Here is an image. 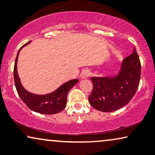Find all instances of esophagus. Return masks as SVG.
Instances as JSON below:
<instances>
[{"label":"esophagus","instance_id":"obj_1","mask_svg":"<svg viewBox=\"0 0 155 155\" xmlns=\"http://www.w3.org/2000/svg\"><path fill=\"white\" fill-rule=\"evenodd\" d=\"M90 76V71L88 70H83L80 75L82 78H87Z\"/></svg>","mask_w":155,"mask_h":155}]
</instances>
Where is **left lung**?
Returning a JSON list of instances; mask_svg holds the SVG:
<instances>
[{
	"label": "left lung",
	"instance_id": "left-lung-1",
	"mask_svg": "<svg viewBox=\"0 0 155 155\" xmlns=\"http://www.w3.org/2000/svg\"><path fill=\"white\" fill-rule=\"evenodd\" d=\"M141 75V63L134 48L133 53L123 60L117 77L92 78V91L88 97L95 109L110 112L117 110L130 102L138 89Z\"/></svg>",
	"mask_w": 155,
	"mask_h": 155
}]
</instances>
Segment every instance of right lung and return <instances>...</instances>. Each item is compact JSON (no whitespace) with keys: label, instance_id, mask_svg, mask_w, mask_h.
<instances>
[{"label":"right lung","instance_id":"add662e5","mask_svg":"<svg viewBox=\"0 0 155 155\" xmlns=\"http://www.w3.org/2000/svg\"><path fill=\"white\" fill-rule=\"evenodd\" d=\"M30 43L31 41L28 42L27 43L22 46L19 49L17 56H16L13 69L14 82H15L16 90H17L18 94L22 101L28 106L29 109L33 111L44 114H54L59 113L66 107L68 93L70 89L78 82V80H70L60 86L55 92L45 95H35V94L31 93L24 89L21 85V81H20L18 75L17 60L19 52L21 48L27 45Z\"/></svg>","mask_w":155,"mask_h":155}]
</instances>
